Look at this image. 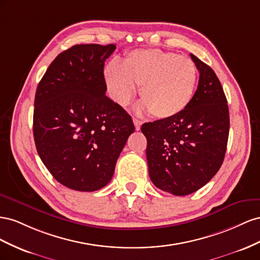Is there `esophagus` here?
Wrapping results in <instances>:
<instances>
[{"label": "esophagus", "mask_w": 260, "mask_h": 260, "mask_svg": "<svg viewBox=\"0 0 260 260\" xmlns=\"http://www.w3.org/2000/svg\"><path fill=\"white\" fill-rule=\"evenodd\" d=\"M133 122H134V125H135V129L136 131H139L140 129V126H142L143 122L138 120V118H133Z\"/></svg>", "instance_id": "esophagus-1"}]
</instances>
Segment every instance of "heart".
I'll list each match as a JSON object with an SVG mask.
<instances>
[{"label":"heart","instance_id":"heart-1","mask_svg":"<svg viewBox=\"0 0 260 260\" xmlns=\"http://www.w3.org/2000/svg\"><path fill=\"white\" fill-rule=\"evenodd\" d=\"M108 90L120 106H126L140 87L143 109L158 118L181 113L195 92L197 69L186 56L157 49L129 52L122 66L109 63L105 69Z\"/></svg>","mask_w":260,"mask_h":260}]
</instances>
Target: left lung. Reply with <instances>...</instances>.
<instances>
[{
  "mask_svg": "<svg viewBox=\"0 0 260 260\" xmlns=\"http://www.w3.org/2000/svg\"><path fill=\"white\" fill-rule=\"evenodd\" d=\"M190 57L199 81L189 105L175 116L142 126L150 180L175 196L191 194L216 175L230 129L228 101L216 73L194 54Z\"/></svg>",
  "mask_w": 260,
  "mask_h": 260,
  "instance_id": "8db88e82",
  "label": "left lung"
}]
</instances>
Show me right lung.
<instances>
[{
	"label": "right lung",
	"instance_id": "obj_1",
	"mask_svg": "<svg viewBox=\"0 0 260 260\" xmlns=\"http://www.w3.org/2000/svg\"><path fill=\"white\" fill-rule=\"evenodd\" d=\"M115 48L73 46L54 58L37 88V151L54 179L71 189L105 187L135 131L131 115L106 95L103 68Z\"/></svg>",
	"mask_w": 260,
	"mask_h": 260
}]
</instances>
